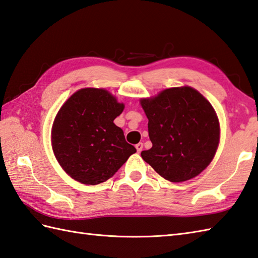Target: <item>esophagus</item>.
Here are the masks:
<instances>
[{
    "label": "esophagus",
    "mask_w": 258,
    "mask_h": 258,
    "mask_svg": "<svg viewBox=\"0 0 258 258\" xmlns=\"http://www.w3.org/2000/svg\"><path fill=\"white\" fill-rule=\"evenodd\" d=\"M136 149H137V151L140 153L142 151V149H144V144H142V142H139V144H137L136 145Z\"/></svg>",
    "instance_id": "esophagus-1"
}]
</instances>
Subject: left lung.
<instances>
[{"mask_svg": "<svg viewBox=\"0 0 258 258\" xmlns=\"http://www.w3.org/2000/svg\"><path fill=\"white\" fill-rule=\"evenodd\" d=\"M140 104L148 118L152 148L141 157L165 180L183 182L199 175L213 160L220 142L214 108L192 87L164 89Z\"/></svg>", "mask_w": 258, "mask_h": 258, "instance_id": "left-lung-1", "label": "left lung"}]
</instances>
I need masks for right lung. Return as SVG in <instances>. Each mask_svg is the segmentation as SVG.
I'll use <instances>...</instances> for the list:
<instances>
[{
    "mask_svg": "<svg viewBox=\"0 0 258 258\" xmlns=\"http://www.w3.org/2000/svg\"><path fill=\"white\" fill-rule=\"evenodd\" d=\"M124 105L106 89L83 88L57 112L51 147L65 172L83 184L107 181L137 150L113 123Z\"/></svg>",
    "mask_w": 258,
    "mask_h": 258,
    "instance_id": "right-lung-1",
    "label": "right lung"
}]
</instances>
